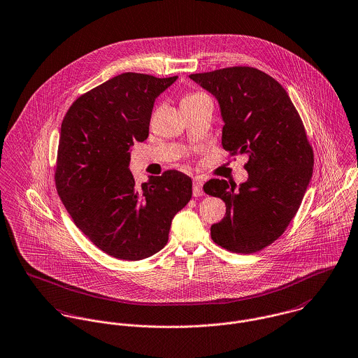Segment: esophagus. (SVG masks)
<instances>
[{
  "instance_id": "obj_1",
  "label": "esophagus",
  "mask_w": 358,
  "mask_h": 358,
  "mask_svg": "<svg viewBox=\"0 0 358 358\" xmlns=\"http://www.w3.org/2000/svg\"><path fill=\"white\" fill-rule=\"evenodd\" d=\"M193 194H194V197H201V196H204L203 180H200V179H194V180H193Z\"/></svg>"
}]
</instances>
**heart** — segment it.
Returning a JSON list of instances; mask_svg holds the SVG:
<instances>
[{"label": "heart", "mask_w": 358, "mask_h": 358, "mask_svg": "<svg viewBox=\"0 0 358 358\" xmlns=\"http://www.w3.org/2000/svg\"><path fill=\"white\" fill-rule=\"evenodd\" d=\"M197 95H200V94H192V95H189V96H186V98H193V96H197ZM185 98V99H186Z\"/></svg>", "instance_id": "obj_1"}]
</instances>
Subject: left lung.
Returning <instances> with one entry per match:
<instances>
[{
    "label": "left lung",
    "instance_id": "left-lung-1",
    "mask_svg": "<svg viewBox=\"0 0 358 358\" xmlns=\"http://www.w3.org/2000/svg\"><path fill=\"white\" fill-rule=\"evenodd\" d=\"M189 77L219 102L223 149L248 157V180L238 190L223 179L204 185L206 194L226 204L210 237L230 252L254 254L285 231L302 204L314 164L303 122L281 84L254 67Z\"/></svg>",
    "mask_w": 358,
    "mask_h": 358
}]
</instances>
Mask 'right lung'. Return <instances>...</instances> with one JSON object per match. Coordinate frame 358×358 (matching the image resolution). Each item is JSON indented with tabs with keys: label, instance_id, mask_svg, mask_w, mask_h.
Wrapping results in <instances>:
<instances>
[{
	"label": "right lung",
	"instance_id": "add662e5",
	"mask_svg": "<svg viewBox=\"0 0 358 358\" xmlns=\"http://www.w3.org/2000/svg\"><path fill=\"white\" fill-rule=\"evenodd\" d=\"M178 76L122 73L80 96L59 138L55 183L76 226L104 254L154 255L168 243L173 216L192 199V179L175 169L135 185L131 146L149 136L155 98Z\"/></svg>",
	"mask_w": 358,
	"mask_h": 358
}]
</instances>
